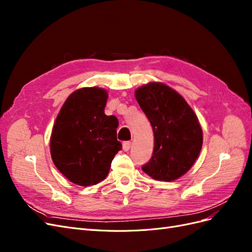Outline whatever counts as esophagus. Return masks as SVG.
<instances>
[{
	"instance_id": "34e87169",
	"label": "esophagus",
	"mask_w": 252,
	"mask_h": 252,
	"mask_svg": "<svg viewBox=\"0 0 252 252\" xmlns=\"http://www.w3.org/2000/svg\"><path fill=\"white\" fill-rule=\"evenodd\" d=\"M131 147V142H124L123 143V150L128 151Z\"/></svg>"
}]
</instances>
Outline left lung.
Listing matches in <instances>:
<instances>
[{"label":"left lung","instance_id":"obj_1","mask_svg":"<svg viewBox=\"0 0 252 252\" xmlns=\"http://www.w3.org/2000/svg\"><path fill=\"white\" fill-rule=\"evenodd\" d=\"M135 98L155 134V148L142 169L158 181L184 175L199 157L203 131L196 114L177 91L163 83H149L135 90Z\"/></svg>","mask_w":252,"mask_h":252}]
</instances>
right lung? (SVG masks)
Returning a JSON list of instances; mask_svg holds the SVG:
<instances>
[{"label": "right lung", "instance_id": "add662e5", "mask_svg": "<svg viewBox=\"0 0 252 252\" xmlns=\"http://www.w3.org/2000/svg\"><path fill=\"white\" fill-rule=\"evenodd\" d=\"M107 97L103 88L75 90L67 97L52 128L53 164L64 177L80 186L103 181L114 156L122 149L117 140L119 121L104 112Z\"/></svg>", "mask_w": 252, "mask_h": 252}]
</instances>
